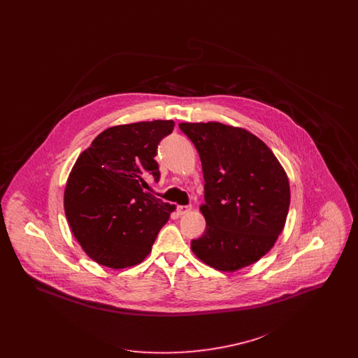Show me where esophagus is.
Instances as JSON below:
<instances>
[{
  "mask_svg": "<svg viewBox=\"0 0 358 358\" xmlns=\"http://www.w3.org/2000/svg\"><path fill=\"white\" fill-rule=\"evenodd\" d=\"M190 209H192V206L190 205H177V208H176V210H177V213L181 216V215H187L190 212Z\"/></svg>",
  "mask_w": 358,
  "mask_h": 358,
  "instance_id": "34e87169",
  "label": "esophagus"
}]
</instances>
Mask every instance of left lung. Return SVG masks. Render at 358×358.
Masks as SVG:
<instances>
[{"label": "left lung", "instance_id": "1", "mask_svg": "<svg viewBox=\"0 0 358 358\" xmlns=\"http://www.w3.org/2000/svg\"><path fill=\"white\" fill-rule=\"evenodd\" d=\"M196 146L204 174L206 227L192 240L196 256L235 271L266 255L289 213V178L268 146L250 131L219 122L180 123Z\"/></svg>", "mask_w": 358, "mask_h": 358}]
</instances>
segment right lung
I'll use <instances>...</instances> for the list:
<instances>
[{"instance_id":"1","label":"right lung","mask_w":358,"mask_h":358,"mask_svg":"<svg viewBox=\"0 0 358 358\" xmlns=\"http://www.w3.org/2000/svg\"><path fill=\"white\" fill-rule=\"evenodd\" d=\"M173 127V120L114 126L76 159L64 209L73 236L96 263L110 268L141 263L169 220L176 206L145 190L143 176L159 180L154 157Z\"/></svg>"}]
</instances>
